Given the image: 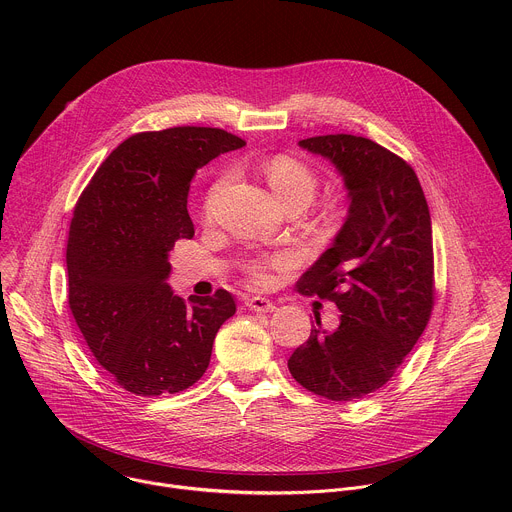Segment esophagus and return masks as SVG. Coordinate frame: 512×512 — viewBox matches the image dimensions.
Instances as JSON below:
<instances>
[{
    "label": "esophagus",
    "mask_w": 512,
    "mask_h": 512,
    "mask_svg": "<svg viewBox=\"0 0 512 512\" xmlns=\"http://www.w3.org/2000/svg\"><path fill=\"white\" fill-rule=\"evenodd\" d=\"M245 306H247L249 310H253V312H261V314H269V312H275V310H277V306H275L273 302H269V300H265V298H259V296H255V298H247Z\"/></svg>",
    "instance_id": "obj_1"
}]
</instances>
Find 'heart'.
I'll return each mask as SVG.
<instances>
[{
    "instance_id": "1",
    "label": "heart",
    "mask_w": 512,
    "mask_h": 512,
    "mask_svg": "<svg viewBox=\"0 0 512 512\" xmlns=\"http://www.w3.org/2000/svg\"><path fill=\"white\" fill-rule=\"evenodd\" d=\"M259 172L263 174L271 192L275 194V198L281 204L304 202L308 206L312 202L314 194H316V188H318L316 174L304 162L291 158V156H285V154H277V156H271V158L263 160L259 164ZM221 188H223V180H218L210 188L208 198H206V212L212 210L214 198H216L218 192H221ZM294 259H296L294 253H279L275 257H269V259H255V261L247 263V271L255 279L263 281V279L269 277V269L281 267L285 263H291Z\"/></svg>"
}]
</instances>
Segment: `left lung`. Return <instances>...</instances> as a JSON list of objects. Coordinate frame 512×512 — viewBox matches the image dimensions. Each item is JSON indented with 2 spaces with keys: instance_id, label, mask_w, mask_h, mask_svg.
Instances as JSON below:
<instances>
[{
  "instance_id": "1",
  "label": "left lung",
  "mask_w": 512,
  "mask_h": 512,
  "mask_svg": "<svg viewBox=\"0 0 512 512\" xmlns=\"http://www.w3.org/2000/svg\"><path fill=\"white\" fill-rule=\"evenodd\" d=\"M300 148L328 160L348 192L342 229L298 289L332 300L336 330L316 316L310 338L289 356L302 387L330 401L381 389L423 334L433 308V245L425 194L383 145L356 135H320Z\"/></svg>"
}]
</instances>
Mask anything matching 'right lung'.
Instances as JSON below:
<instances>
[{
    "mask_svg": "<svg viewBox=\"0 0 512 512\" xmlns=\"http://www.w3.org/2000/svg\"><path fill=\"white\" fill-rule=\"evenodd\" d=\"M216 127H172L125 139L81 194L66 245L68 306L119 387L174 395L208 369L214 336L235 312L227 289L178 298L170 251L192 239L188 190L198 168L243 148Z\"/></svg>",
    "mask_w": 512,
    "mask_h": 512,
    "instance_id": "1",
    "label": "right lung"
}]
</instances>
